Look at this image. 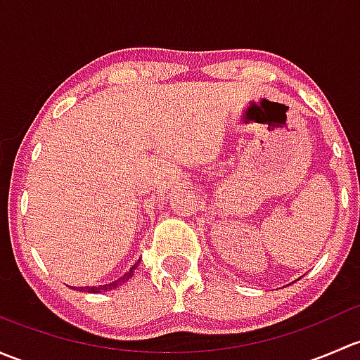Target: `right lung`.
Returning <instances> with one entry per match:
<instances>
[{"instance_id":"1","label":"right lung","mask_w":360,"mask_h":360,"mask_svg":"<svg viewBox=\"0 0 360 360\" xmlns=\"http://www.w3.org/2000/svg\"><path fill=\"white\" fill-rule=\"evenodd\" d=\"M136 268H137V264H134V266L130 268V270L127 271V274L123 275V277L116 278V281L110 282V284H103V285H86V288H72V289H76V291H82V292H104V291H111V289L120 288V285H122L123 282L129 281V278L134 275V270H136Z\"/></svg>"}]
</instances>
